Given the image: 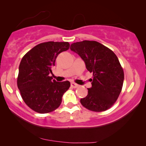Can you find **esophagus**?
Listing matches in <instances>:
<instances>
[{
    "label": "esophagus",
    "mask_w": 146,
    "mask_h": 146,
    "mask_svg": "<svg viewBox=\"0 0 146 146\" xmlns=\"http://www.w3.org/2000/svg\"><path fill=\"white\" fill-rule=\"evenodd\" d=\"M71 86L74 88H78L79 86L78 84H76L74 82H72L71 83Z\"/></svg>",
    "instance_id": "34e87169"
}]
</instances>
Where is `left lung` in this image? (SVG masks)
<instances>
[{
    "label": "left lung",
    "mask_w": 146,
    "mask_h": 146,
    "mask_svg": "<svg viewBox=\"0 0 146 146\" xmlns=\"http://www.w3.org/2000/svg\"><path fill=\"white\" fill-rule=\"evenodd\" d=\"M72 50L77 53L93 73L92 88L80 99L82 105L89 110L103 111L112 106L123 86L124 73L114 52L98 42L84 40L72 43Z\"/></svg>",
    "instance_id": "8db88e82"
}]
</instances>
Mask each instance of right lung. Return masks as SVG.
<instances>
[{
	"mask_svg": "<svg viewBox=\"0 0 146 146\" xmlns=\"http://www.w3.org/2000/svg\"><path fill=\"white\" fill-rule=\"evenodd\" d=\"M69 48L68 42H42L22 58L17 86L24 102L36 112L46 113L57 109L70 86L69 81L60 82L49 76L58 55Z\"/></svg>",
	"mask_w": 146,
	"mask_h": 146,
	"instance_id": "add662e5",
	"label": "right lung"
}]
</instances>
